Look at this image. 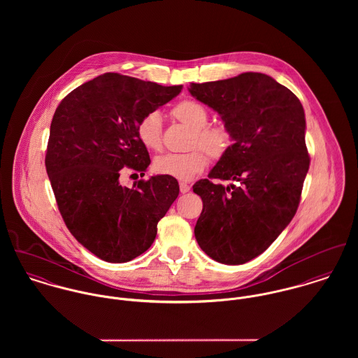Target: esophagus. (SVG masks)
<instances>
[{
	"label": "esophagus",
	"instance_id": "1",
	"mask_svg": "<svg viewBox=\"0 0 358 358\" xmlns=\"http://www.w3.org/2000/svg\"><path fill=\"white\" fill-rule=\"evenodd\" d=\"M179 187H180V193H182V194H186V193L190 192V185H187V183H183V182H182V183L179 185Z\"/></svg>",
	"mask_w": 358,
	"mask_h": 358
}]
</instances>
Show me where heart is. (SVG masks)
I'll return each mask as SVG.
<instances>
[{
    "label": "heart",
    "instance_id": "b5f03b06",
    "mask_svg": "<svg viewBox=\"0 0 358 358\" xmlns=\"http://www.w3.org/2000/svg\"><path fill=\"white\" fill-rule=\"evenodd\" d=\"M172 115L193 131L190 146H200L210 158L222 157L230 146V132L223 125H208V110L196 101H183L172 108ZM138 139L149 150H159L162 146V117L158 111L146 114L136 127ZM199 148L186 153H168L154 161V169L161 175L178 180H192L200 173L208 157Z\"/></svg>",
    "mask_w": 358,
    "mask_h": 358
}]
</instances>
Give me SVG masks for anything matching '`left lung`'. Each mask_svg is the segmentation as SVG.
I'll return each instance as SVG.
<instances>
[{
    "label": "left lung",
    "mask_w": 358,
    "mask_h": 358,
    "mask_svg": "<svg viewBox=\"0 0 358 358\" xmlns=\"http://www.w3.org/2000/svg\"><path fill=\"white\" fill-rule=\"evenodd\" d=\"M189 92L217 111L233 141L209 179L193 186L203 200L194 236L213 260L243 264L264 252L296 213L310 165L305 110L262 73L192 84Z\"/></svg>",
    "instance_id": "obj_1"
}]
</instances>
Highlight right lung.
Listing matches in <instances>:
<instances>
[{
	"label": "right lung",
	"mask_w": 358,
	"mask_h": 358,
	"mask_svg": "<svg viewBox=\"0 0 358 358\" xmlns=\"http://www.w3.org/2000/svg\"><path fill=\"white\" fill-rule=\"evenodd\" d=\"M180 91L104 73L71 91L53 114L45 166L59 212L76 240L104 262L146 252L179 196L172 176L155 175L128 189L120 175L129 168L145 176L150 157L136 127Z\"/></svg>",
	"instance_id": "1"
}]
</instances>
